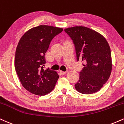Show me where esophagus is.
Wrapping results in <instances>:
<instances>
[{
    "label": "esophagus",
    "mask_w": 124,
    "mask_h": 124,
    "mask_svg": "<svg viewBox=\"0 0 124 124\" xmlns=\"http://www.w3.org/2000/svg\"><path fill=\"white\" fill-rule=\"evenodd\" d=\"M60 72L62 75H65V74L66 73V72H64V71H62V70H61Z\"/></svg>",
    "instance_id": "1"
}]
</instances>
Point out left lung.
Segmentation results:
<instances>
[{"label": "left lung", "instance_id": "obj_1", "mask_svg": "<svg viewBox=\"0 0 124 124\" xmlns=\"http://www.w3.org/2000/svg\"><path fill=\"white\" fill-rule=\"evenodd\" d=\"M65 31L75 44L77 61L85 62L75 89L85 94L97 92L111 73V54L107 41L99 32L86 27H69Z\"/></svg>", "mask_w": 124, "mask_h": 124}]
</instances>
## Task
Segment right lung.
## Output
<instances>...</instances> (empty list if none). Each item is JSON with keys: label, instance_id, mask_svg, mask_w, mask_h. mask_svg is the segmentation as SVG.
<instances>
[{"label": "right lung", "instance_id": "right-lung-1", "mask_svg": "<svg viewBox=\"0 0 124 124\" xmlns=\"http://www.w3.org/2000/svg\"><path fill=\"white\" fill-rule=\"evenodd\" d=\"M63 28L46 25L35 27L21 37L16 51L15 66L22 86L34 94L44 96L53 90L59 75L44 70L45 54L54 37Z\"/></svg>", "mask_w": 124, "mask_h": 124}]
</instances>
